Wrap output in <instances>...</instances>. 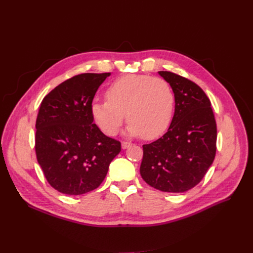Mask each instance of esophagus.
Instances as JSON below:
<instances>
[{"label":"esophagus","instance_id":"1","mask_svg":"<svg viewBox=\"0 0 253 253\" xmlns=\"http://www.w3.org/2000/svg\"><path fill=\"white\" fill-rule=\"evenodd\" d=\"M130 145H131L130 143L126 142V141H124V142L122 143V147H123V149H126V148H128Z\"/></svg>","mask_w":253,"mask_h":253}]
</instances>
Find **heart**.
<instances>
[{
    "mask_svg": "<svg viewBox=\"0 0 253 253\" xmlns=\"http://www.w3.org/2000/svg\"><path fill=\"white\" fill-rule=\"evenodd\" d=\"M106 99L91 104V115L107 136L117 134L126 116V133L145 139L161 136L172 120L174 93L169 82L160 77H120L107 88Z\"/></svg>",
    "mask_w": 253,
    "mask_h": 253,
    "instance_id": "1",
    "label": "heart"
}]
</instances>
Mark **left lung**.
<instances>
[{"mask_svg":"<svg viewBox=\"0 0 253 253\" xmlns=\"http://www.w3.org/2000/svg\"><path fill=\"white\" fill-rule=\"evenodd\" d=\"M175 97V112L167 133L143 145L140 174L150 186L166 192H184L207 173L216 153L217 129L206 93L172 72L160 71Z\"/></svg>","mask_w":253,"mask_h":253,"instance_id":"obj_1","label":"left lung"}]
</instances>
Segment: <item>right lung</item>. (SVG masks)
Instances as JSON below:
<instances>
[{"label": "right lung", "instance_id": "obj_1", "mask_svg": "<svg viewBox=\"0 0 253 253\" xmlns=\"http://www.w3.org/2000/svg\"><path fill=\"white\" fill-rule=\"evenodd\" d=\"M110 73L72 77L43 99L36 120V155L54 189L70 196L100 186L109 165L122 150L120 142L93 124L91 104Z\"/></svg>", "mask_w": 253, "mask_h": 253}]
</instances>
